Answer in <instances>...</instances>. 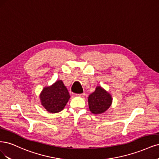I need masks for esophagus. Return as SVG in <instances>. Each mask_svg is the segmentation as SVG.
Returning a JSON list of instances; mask_svg holds the SVG:
<instances>
[{"label":"esophagus","instance_id":"1","mask_svg":"<svg viewBox=\"0 0 159 159\" xmlns=\"http://www.w3.org/2000/svg\"><path fill=\"white\" fill-rule=\"evenodd\" d=\"M85 95V93H81V94H76V96H78V97H84Z\"/></svg>","mask_w":159,"mask_h":159}]
</instances>
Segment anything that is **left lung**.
Segmentation results:
<instances>
[{
    "label": "left lung",
    "mask_w": 159,
    "mask_h": 159,
    "mask_svg": "<svg viewBox=\"0 0 159 159\" xmlns=\"http://www.w3.org/2000/svg\"><path fill=\"white\" fill-rule=\"evenodd\" d=\"M112 102L111 95L100 86H97L95 91L88 97L89 110L95 114L105 112L111 107Z\"/></svg>",
    "instance_id": "8db88e82"
}]
</instances>
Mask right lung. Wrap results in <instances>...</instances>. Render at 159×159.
Wrapping results in <instances>:
<instances>
[{
    "instance_id": "1",
    "label": "right lung",
    "mask_w": 159,
    "mask_h": 159,
    "mask_svg": "<svg viewBox=\"0 0 159 159\" xmlns=\"http://www.w3.org/2000/svg\"><path fill=\"white\" fill-rule=\"evenodd\" d=\"M41 105L51 113L62 111L69 101L70 95L62 80H58L52 85L43 88L40 94Z\"/></svg>"
}]
</instances>
